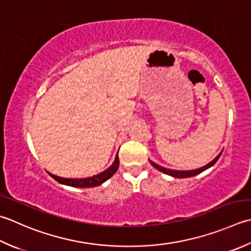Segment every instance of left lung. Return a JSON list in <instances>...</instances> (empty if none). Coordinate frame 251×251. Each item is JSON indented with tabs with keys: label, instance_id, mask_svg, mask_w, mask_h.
I'll return each mask as SVG.
<instances>
[{
	"label": "left lung",
	"instance_id": "1",
	"mask_svg": "<svg viewBox=\"0 0 251 251\" xmlns=\"http://www.w3.org/2000/svg\"><path fill=\"white\" fill-rule=\"evenodd\" d=\"M223 151H221L220 153L218 154V156L215 159H213L212 161L210 162V163H208L207 165L202 166V168L200 169H196V170H190V171H176V170H170V169H166V168H163V166H160L156 163H154V162L150 161V163L154 166V168L156 170H159L160 172H162V173L164 174H168L170 176H172V177H176V178H186V177H191V176H195V175H198L200 174L201 172H203L205 170H208L209 168H211V166H213L215 163H217V161L219 160V158L221 156V154H222Z\"/></svg>",
	"mask_w": 251,
	"mask_h": 251
}]
</instances>
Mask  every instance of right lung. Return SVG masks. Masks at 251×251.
Returning <instances> with one entry per match:
<instances>
[{
  "label": "right lung",
  "mask_w": 251,
  "mask_h": 251,
  "mask_svg": "<svg viewBox=\"0 0 251 251\" xmlns=\"http://www.w3.org/2000/svg\"><path fill=\"white\" fill-rule=\"evenodd\" d=\"M119 164H120L119 155L116 154L114 162H113V164L110 166L109 169H106L105 171L101 172V173L97 174L95 176H91V177H87V178H64V177H60V176L51 174L50 172H48V173L51 176V177H53L60 184L71 186V187H77V188H90V187H96V186H99V185L104 183L105 180L111 178L112 176L115 174L117 169H119Z\"/></svg>",
  "instance_id": "right-lung-1"
}]
</instances>
